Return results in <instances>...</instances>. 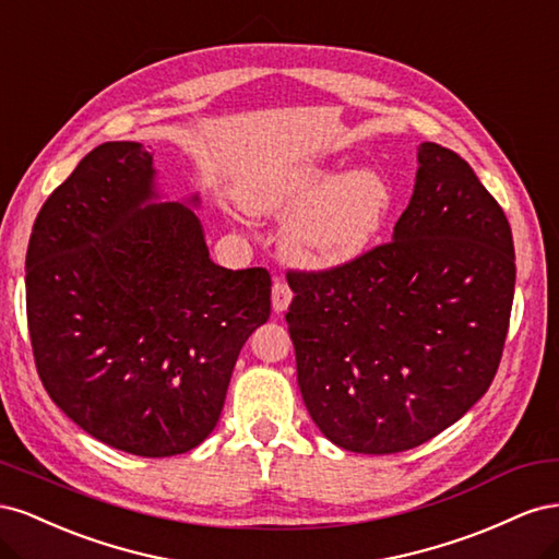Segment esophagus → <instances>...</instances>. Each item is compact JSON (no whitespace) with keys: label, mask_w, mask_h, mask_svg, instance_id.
Wrapping results in <instances>:
<instances>
[{"label":"esophagus","mask_w":559,"mask_h":559,"mask_svg":"<svg viewBox=\"0 0 559 559\" xmlns=\"http://www.w3.org/2000/svg\"><path fill=\"white\" fill-rule=\"evenodd\" d=\"M292 298H294V292L289 289V284L277 280V282L273 284V310H275L277 314H282L286 308H289Z\"/></svg>","instance_id":"34e87169"}]
</instances>
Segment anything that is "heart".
I'll return each instance as SVG.
<instances>
[{
  "mask_svg": "<svg viewBox=\"0 0 559 559\" xmlns=\"http://www.w3.org/2000/svg\"><path fill=\"white\" fill-rule=\"evenodd\" d=\"M240 202L253 216H286L280 240L286 261L329 270L352 263L373 245L392 191L373 170L333 177L324 167L298 165L249 179Z\"/></svg>",
  "mask_w": 559,
  "mask_h": 559,
  "instance_id": "1",
  "label": "heart"
}]
</instances>
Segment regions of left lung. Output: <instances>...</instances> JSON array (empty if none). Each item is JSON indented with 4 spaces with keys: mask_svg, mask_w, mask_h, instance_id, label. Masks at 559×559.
I'll return each mask as SVG.
<instances>
[{
    "mask_svg": "<svg viewBox=\"0 0 559 559\" xmlns=\"http://www.w3.org/2000/svg\"><path fill=\"white\" fill-rule=\"evenodd\" d=\"M417 163L392 242L286 275L302 401L352 452H403L454 425L492 384L509 333V218L460 154L425 142Z\"/></svg>",
    "mask_w": 559,
    "mask_h": 559,
    "instance_id": "left-lung-1",
    "label": "left lung"
}]
</instances>
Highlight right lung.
I'll return each mask as SVG.
<instances>
[{"instance_id":"obj_1","label":"right lung","mask_w":559,"mask_h":559,"mask_svg":"<svg viewBox=\"0 0 559 559\" xmlns=\"http://www.w3.org/2000/svg\"><path fill=\"white\" fill-rule=\"evenodd\" d=\"M154 177L142 144L105 142L48 195L27 245V326L41 384L74 425L173 456L214 431L273 282L216 265L191 207L151 205Z\"/></svg>"}]
</instances>
